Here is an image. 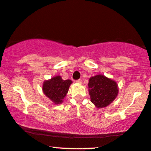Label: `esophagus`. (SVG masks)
Wrapping results in <instances>:
<instances>
[{
    "mask_svg": "<svg viewBox=\"0 0 151 151\" xmlns=\"http://www.w3.org/2000/svg\"><path fill=\"white\" fill-rule=\"evenodd\" d=\"M76 82L77 83H81L82 82V79H79V80H76Z\"/></svg>",
    "mask_w": 151,
    "mask_h": 151,
    "instance_id": "obj_1",
    "label": "esophagus"
}]
</instances>
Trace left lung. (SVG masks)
Listing matches in <instances>:
<instances>
[{
    "label": "left lung",
    "mask_w": 151,
    "mask_h": 151,
    "mask_svg": "<svg viewBox=\"0 0 151 151\" xmlns=\"http://www.w3.org/2000/svg\"><path fill=\"white\" fill-rule=\"evenodd\" d=\"M88 88L91 102L97 108L106 107L114 101L118 94L117 83L103 75L90 78Z\"/></svg>",
    "instance_id": "obj_1"
}]
</instances>
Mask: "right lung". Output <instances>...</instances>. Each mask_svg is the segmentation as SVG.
<instances>
[{
  "instance_id": "add662e5",
  "label": "right lung",
  "mask_w": 151,
  "mask_h": 151,
  "mask_svg": "<svg viewBox=\"0 0 151 151\" xmlns=\"http://www.w3.org/2000/svg\"><path fill=\"white\" fill-rule=\"evenodd\" d=\"M72 83L70 80H63L61 76H55L43 83L42 90L45 94L55 104H60L68 93L69 86Z\"/></svg>"
}]
</instances>
